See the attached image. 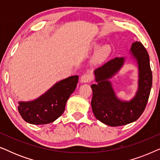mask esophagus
<instances>
[{"label":"esophagus","instance_id":"esophagus-1","mask_svg":"<svg viewBox=\"0 0 160 160\" xmlns=\"http://www.w3.org/2000/svg\"><path fill=\"white\" fill-rule=\"evenodd\" d=\"M92 80V76L89 73H85V74H83L82 76V77H81V82L82 83H88V82H90Z\"/></svg>","mask_w":160,"mask_h":160}]
</instances>
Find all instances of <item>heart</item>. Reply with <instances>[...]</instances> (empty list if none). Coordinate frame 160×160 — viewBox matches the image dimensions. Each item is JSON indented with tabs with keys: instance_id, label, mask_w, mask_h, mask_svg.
<instances>
[{
	"instance_id": "b5f03b06",
	"label": "heart",
	"mask_w": 160,
	"mask_h": 160,
	"mask_svg": "<svg viewBox=\"0 0 160 160\" xmlns=\"http://www.w3.org/2000/svg\"><path fill=\"white\" fill-rule=\"evenodd\" d=\"M111 53V48L108 46H103L101 48H100L96 52L95 55V61L96 62H101L104 60Z\"/></svg>"
}]
</instances>
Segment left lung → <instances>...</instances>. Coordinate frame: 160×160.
<instances>
[{"mask_svg": "<svg viewBox=\"0 0 160 160\" xmlns=\"http://www.w3.org/2000/svg\"><path fill=\"white\" fill-rule=\"evenodd\" d=\"M130 52L138 64V81L135 95L129 101L117 98L109 80L123 67L124 57L112 59L94 71L97 84L91 85L92 109L96 119L106 125L122 126L136 121L145 110L149 98L152 73L148 52L139 41L132 43Z\"/></svg>", "mask_w": 160, "mask_h": 160, "instance_id": "1", "label": "left lung"}]
</instances>
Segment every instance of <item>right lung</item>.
Listing matches in <instances>:
<instances>
[{"label":"right lung","mask_w":160,"mask_h":160,"mask_svg":"<svg viewBox=\"0 0 160 160\" xmlns=\"http://www.w3.org/2000/svg\"><path fill=\"white\" fill-rule=\"evenodd\" d=\"M78 76H73L57 82L36 99L19 101L18 111L25 122L32 124L51 123L65 111L67 100L75 90Z\"/></svg>","instance_id":"1"}]
</instances>
